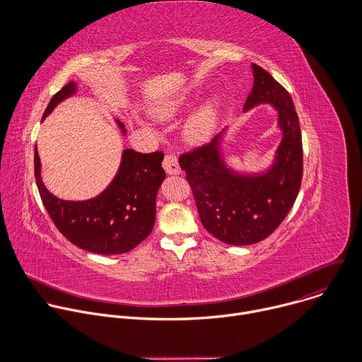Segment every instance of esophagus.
I'll return each mask as SVG.
<instances>
[{"mask_svg":"<svg viewBox=\"0 0 362 362\" xmlns=\"http://www.w3.org/2000/svg\"><path fill=\"white\" fill-rule=\"evenodd\" d=\"M163 168L166 170V173L169 175H179L180 173V166H179V160L173 154H166L165 160H163Z\"/></svg>","mask_w":362,"mask_h":362,"instance_id":"esophagus-1","label":"esophagus"}]
</instances>
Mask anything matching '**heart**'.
<instances>
[{"label": "heart", "mask_w": 362, "mask_h": 362, "mask_svg": "<svg viewBox=\"0 0 362 362\" xmlns=\"http://www.w3.org/2000/svg\"><path fill=\"white\" fill-rule=\"evenodd\" d=\"M189 101L187 93H177L165 98L151 109V116L158 120H169L175 117ZM221 112V100L212 97L200 105L182 124V137L190 144H199L209 140L216 129Z\"/></svg>", "instance_id": "1"}]
</instances>
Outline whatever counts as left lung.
<instances>
[{
	"instance_id": "8db88e82",
	"label": "left lung",
	"mask_w": 362,
	"mask_h": 362,
	"mask_svg": "<svg viewBox=\"0 0 362 362\" xmlns=\"http://www.w3.org/2000/svg\"><path fill=\"white\" fill-rule=\"evenodd\" d=\"M253 87L243 112L271 105L278 113L282 140L272 165L257 173L238 172L222 153L223 129L179 158L192 187L202 225L228 245L246 246L268 238L286 218L302 180V136L289 93L262 67L252 64Z\"/></svg>"
}]
</instances>
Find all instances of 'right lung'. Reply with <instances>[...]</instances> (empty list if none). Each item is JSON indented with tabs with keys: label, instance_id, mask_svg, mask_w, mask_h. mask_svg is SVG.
Returning a JSON list of instances; mask_svg holds the SVG:
<instances>
[{
	"label": "right lung",
	"instance_id": "1",
	"mask_svg": "<svg viewBox=\"0 0 362 362\" xmlns=\"http://www.w3.org/2000/svg\"><path fill=\"white\" fill-rule=\"evenodd\" d=\"M77 91L70 81L49 100L42 120L57 105ZM122 134L124 124L116 119ZM162 151L139 153L124 148L119 170L110 185L87 200H63L51 193L41 179V162L34 148L37 187L51 221L76 246L98 255L126 253L143 242L156 221V196L166 173Z\"/></svg>",
	"mask_w": 362,
	"mask_h": 362
}]
</instances>
